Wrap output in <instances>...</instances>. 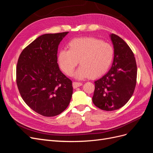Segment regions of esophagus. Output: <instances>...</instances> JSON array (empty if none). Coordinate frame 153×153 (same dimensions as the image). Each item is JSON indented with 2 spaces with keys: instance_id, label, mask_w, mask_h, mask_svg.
<instances>
[{
  "instance_id": "34e87169",
  "label": "esophagus",
  "mask_w": 153,
  "mask_h": 153,
  "mask_svg": "<svg viewBox=\"0 0 153 153\" xmlns=\"http://www.w3.org/2000/svg\"><path fill=\"white\" fill-rule=\"evenodd\" d=\"M82 84L81 82H73L72 83V86L74 88H77L78 87H79L82 86Z\"/></svg>"
}]
</instances>
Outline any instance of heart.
Segmentation results:
<instances>
[{
	"label": "heart",
	"instance_id": "obj_1",
	"mask_svg": "<svg viewBox=\"0 0 153 153\" xmlns=\"http://www.w3.org/2000/svg\"><path fill=\"white\" fill-rule=\"evenodd\" d=\"M68 48L58 52V64L67 75L71 76L79 61L81 66L74 74L79 79L103 75L109 68L114 56L109 44L93 37L72 39L68 43Z\"/></svg>",
	"mask_w": 153,
	"mask_h": 153
}]
</instances>
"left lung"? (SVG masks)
Segmentation results:
<instances>
[{"mask_svg":"<svg viewBox=\"0 0 153 153\" xmlns=\"http://www.w3.org/2000/svg\"><path fill=\"white\" fill-rule=\"evenodd\" d=\"M114 48V59L110 70L95 81L92 100L99 109L112 111L128 102L136 86L137 68L128 45L114 33L109 36Z\"/></svg>","mask_w":153,"mask_h":153,"instance_id":"8db88e82","label":"left lung"}]
</instances>
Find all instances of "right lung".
I'll return each instance as SVG.
<instances>
[{"instance_id":"right-lung-1","label":"right lung","mask_w":153,"mask_h":153,"mask_svg":"<svg viewBox=\"0 0 153 153\" xmlns=\"http://www.w3.org/2000/svg\"><path fill=\"white\" fill-rule=\"evenodd\" d=\"M67 32L39 36L22 51L16 67V83L24 102L38 114L55 116L71 102V80L57 63L58 48Z\"/></svg>"}]
</instances>
